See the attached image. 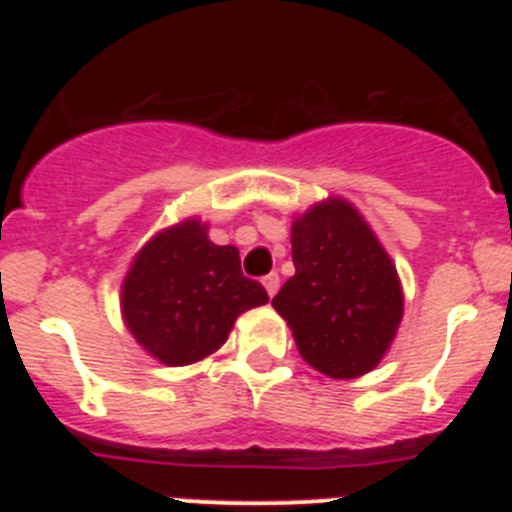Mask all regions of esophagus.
<instances>
[{
    "mask_svg": "<svg viewBox=\"0 0 512 512\" xmlns=\"http://www.w3.org/2000/svg\"><path fill=\"white\" fill-rule=\"evenodd\" d=\"M261 282H264V289L266 292H269V297H274L279 292V274L277 271H271V274H266L264 279H261Z\"/></svg>",
    "mask_w": 512,
    "mask_h": 512,
    "instance_id": "1",
    "label": "esophagus"
}]
</instances>
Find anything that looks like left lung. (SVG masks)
Masks as SVG:
<instances>
[{"mask_svg": "<svg viewBox=\"0 0 512 512\" xmlns=\"http://www.w3.org/2000/svg\"><path fill=\"white\" fill-rule=\"evenodd\" d=\"M289 277L271 300L287 320L302 359L330 379L369 374L390 351L405 295L374 230L343 197L292 220Z\"/></svg>", "mask_w": 512, "mask_h": 512, "instance_id": "1", "label": "left lung"}]
</instances>
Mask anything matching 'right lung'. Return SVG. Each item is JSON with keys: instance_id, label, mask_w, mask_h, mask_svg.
<instances>
[{"instance_id": "obj_1", "label": "right lung", "mask_w": 512, "mask_h": 512, "mask_svg": "<svg viewBox=\"0 0 512 512\" xmlns=\"http://www.w3.org/2000/svg\"><path fill=\"white\" fill-rule=\"evenodd\" d=\"M266 302V289L243 277L238 248L212 243L200 217L158 230L135 253L120 289L122 320L138 346L166 366L215 354L235 320Z\"/></svg>"}]
</instances>
